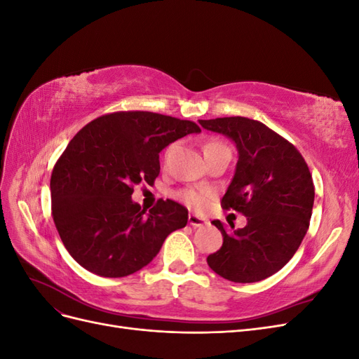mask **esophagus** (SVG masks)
Segmentation results:
<instances>
[{
    "label": "esophagus",
    "instance_id": "esophagus-1",
    "mask_svg": "<svg viewBox=\"0 0 359 359\" xmlns=\"http://www.w3.org/2000/svg\"><path fill=\"white\" fill-rule=\"evenodd\" d=\"M189 223L193 226V227H202L205 224H208V222H206L205 219H202V217L199 215H194V214H190L189 215Z\"/></svg>",
    "mask_w": 359,
    "mask_h": 359
}]
</instances>
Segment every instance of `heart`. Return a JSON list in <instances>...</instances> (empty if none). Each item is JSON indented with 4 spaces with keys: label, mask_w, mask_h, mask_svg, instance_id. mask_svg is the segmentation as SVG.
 <instances>
[{
    "label": "heart",
    "mask_w": 359,
    "mask_h": 359,
    "mask_svg": "<svg viewBox=\"0 0 359 359\" xmlns=\"http://www.w3.org/2000/svg\"><path fill=\"white\" fill-rule=\"evenodd\" d=\"M217 147H224V145H222L219 142H210L205 145L203 151L208 148H217ZM208 198H210V193L206 190L189 189V190H184L180 193V199L193 210H203L205 206L208 205Z\"/></svg>",
    "instance_id": "obj_1"
}]
</instances>
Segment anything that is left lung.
<instances>
[{
    "label": "left lung",
    "mask_w": 359,
    "mask_h": 359,
    "mask_svg": "<svg viewBox=\"0 0 359 359\" xmlns=\"http://www.w3.org/2000/svg\"><path fill=\"white\" fill-rule=\"evenodd\" d=\"M199 124L233 142L238 161L222 203L247 217L241 229L229 223L232 231L212 222L223 245L206 262L235 283L268 278L289 262L307 233L314 202L307 163L286 139L255 119L226 116Z\"/></svg>",
    "instance_id": "obj_1"
}]
</instances>
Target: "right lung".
Segmentation results:
<instances>
[{
    "label": "right lung",
    "mask_w": 359,
    "mask_h": 359,
    "mask_svg": "<svg viewBox=\"0 0 359 359\" xmlns=\"http://www.w3.org/2000/svg\"><path fill=\"white\" fill-rule=\"evenodd\" d=\"M191 133H201L191 121L137 111L97 118L70 140L52 170L50 194L53 222L76 262L100 277L130 276L187 224L178 202L147 212L132 194L140 182L154 184L161 151Z\"/></svg>",
    "instance_id": "add662e5"
}]
</instances>
